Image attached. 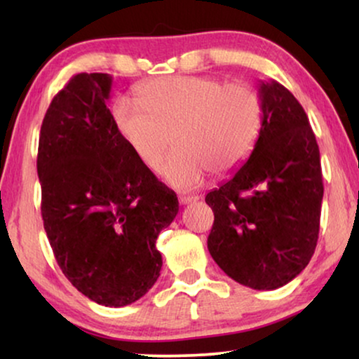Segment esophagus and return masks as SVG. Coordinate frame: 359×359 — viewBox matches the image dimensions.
Returning <instances> with one entry per match:
<instances>
[{
  "instance_id": "1",
  "label": "esophagus",
  "mask_w": 359,
  "mask_h": 359,
  "mask_svg": "<svg viewBox=\"0 0 359 359\" xmlns=\"http://www.w3.org/2000/svg\"><path fill=\"white\" fill-rule=\"evenodd\" d=\"M180 204H191V203H196V201L199 199V196H180Z\"/></svg>"
}]
</instances>
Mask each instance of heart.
Wrapping results in <instances>:
<instances>
[{
    "label": "heart",
    "mask_w": 359,
    "mask_h": 359,
    "mask_svg": "<svg viewBox=\"0 0 359 359\" xmlns=\"http://www.w3.org/2000/svg\"><path fill=\"white\" fill-rule=\"evenodd\" d=\"M137 102L112 107L116 129L145 168L156 171L170 147L163 176L193 189L212 175L232 171L253 149L263 126V100L245 81L214 76H163L144 83Z\"/></svg>",
    "instance_id": "1"
}]
</instances>
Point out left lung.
<instances>
[{
  "mask_svg": "<svg viewBox=\"0 0 359 359\" xmlns=\"http://www.w3.org/2000/svg\"><path fill=\"white\" fill-rule=\"evenodd\" d=\"M263 126L250 158L205 196L214 212L210 257L258 291L292 281L317 247L323 198L320 151L307 114L278 81H259Z\"/></svg>",
  "mask_w": 359,
  "mask_h": 359,
  "instance_id": "obj_1",
  "label": "left lung"
}]
</instances>
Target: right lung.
I'll return each instance as SVG.
<instances>
[{"label": "right lung", "instance_id": "1", "mask_svg": "<svg viewBox=\"0 0 359 359\" xmlns=\"http://www.w3.org/2000/svg\"><path fill=\"white\" fill-rule=\"evenodd\" d=\"M111 86L107 73H78L57 93L41 127L37 175L63 274L96 304L124 307L158 279L155 242L180 205L117 132Z\"/></svg>", "mask_w": 359, "mask_h": 359}]
</instances>
